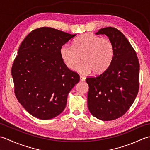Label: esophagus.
<instances>
[{
  "label": "esophagus",
  "instance_id": "34e87169",
  "mask_svg": "<svg viewBox=\"0 0 150 150\" xmlns=\"http://www.w3.org/2000/svg\"><path fill=\"white\" fill-rule=\"evenodd\" d=\"M85 79H86V78L84 77H82V76H81L80 77V81H85Z\"/></svg>",
  "mask_w": 150,
  "mask_h": 150
}]
</instances>
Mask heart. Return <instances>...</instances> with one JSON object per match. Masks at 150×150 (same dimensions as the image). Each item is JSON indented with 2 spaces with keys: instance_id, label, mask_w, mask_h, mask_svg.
Returning <instances> with one entry per match:
<instances>
[{
  "instance_id": "b5f03b06",
  "label": "heart",
  "mask_w": 150,
  "mask_h": 150,
  "mask_svg": "<svg viewBox=\"0 0 150 150\" xmlns=\"http://www.w3.org/2000/svg\"><path fill=\"white\" fill-rule=\"evenodd\" d=\"M60 57L68 68L75 70L78 68L82 74L95 75L104 73L113 61L115 48L112 42L107 38L94 34H84L73 41V46L63 45L60 50Z\"/></svg>"
}]
</instances>
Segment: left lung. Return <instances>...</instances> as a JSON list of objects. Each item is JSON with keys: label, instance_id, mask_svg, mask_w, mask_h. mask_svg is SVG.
Instances as JSON below:
<instances>
[{"label": "left lung", "instance_id": "8db88e82", "mask_svg": "<svg viewBox=\"0 0 150 150\" xmlns=\"http://www.w3.org/2000/svg\"><path fill=\"white\" fill-rule=\"evenodd\" d=\"M99 34L109 37L115 55L106 71L86 79L89 85L88 106L95 117L112 120L125 114L137 95L139 62L131 44L119 30L106 27L96 33Z\"/></svg>", "mask_w": 150, "mask_h": 150}]
</instances>
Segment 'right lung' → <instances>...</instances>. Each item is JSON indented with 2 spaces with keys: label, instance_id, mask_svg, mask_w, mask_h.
Segmentation results:
<instances>
[{
  "label": "right lung",
  "instance_id": "right-lung-1",
  "mask_svg": "<svg viewBox=\"0 0 150 150\" xmlns=\"http://www.w3.org/2000/svg\"><path fill=\"white\" fill-rule=\"evenodd\" d=\"M76 35L42 27L31 31L19 47L11 68L15 95L33 117L47 120L61 113L69 92L80 80L60 54V47Z\"/></svg>",
  "mask_w": 150,
  "mask_h": 150
}]
</instances>
